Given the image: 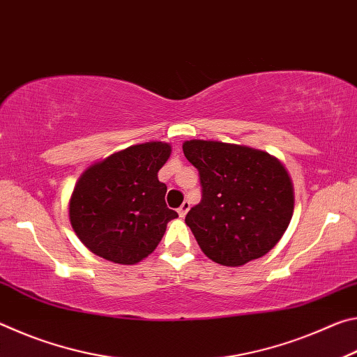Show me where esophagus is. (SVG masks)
<instances>
[{"label": "esophagus", "instance_id": "34e87169", "mask_svg": "<svg viewBox=\"0 0 357 357\" xmlns=\"http://www.w3.org/2000/svg\"><path fill=\"white\" fill-rule=\"evenodd\" d=\"M189 209H190V203H189V202H184V203L179 206V209H178L179 217H183V219H184L185 214L189 213Z\"/></svg>", "mask_w": 357, "mask_h": 357}]
</instances>
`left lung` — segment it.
I'll return each mask as SVG.
<instances>
[{
  "instance_id": "obj_1",
  "label": "left lung",
  "mask_w": 357,
  "mask_h": 357,
  "mask_svg": "<svg viewBox=\"0 0 357 357\" xmlns=\"http://www.w3.org/2000/svg\"><path fill=\"white\" fill-rule=\"evenodd\" d=\"M197 168L202 202L185 215L204 255L222 266H243L274 249L294 209L291 178L264 151L222 142H184Z\"/></svg>"
}]
</instances>
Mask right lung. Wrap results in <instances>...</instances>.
<instances>
[{
    "label": "right lung",
    "instance_id": "right-lung-1",
    "mask_svg": "<svg viewBox=\"0 0 357 357\" xmlns=\"http://www.w3.org/2000/svg\"><path fill=\"white\" fill-rule=\"evenodd\" d=\"M170 154L168 143L134 144L82 173L69 219L89 250L118 264H137L154 252L167 223L178 217L167 208V185L157 178Z\"/></svg>",
    "mask_w": 357,
    "mask_h": 357
}]
</instances>
